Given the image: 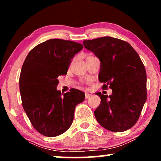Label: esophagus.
I'll list each match as a JSON object with an SVG mask.
<instances>
[{
	"mask_svg": "<svg viewBox=\"0 0 161 161\" xmlns=\"http://www.w3.org/2000/svg\"><path fill=\"white\" fill-rule=\"evenodd\" d=\"M92 96V95L90 94H87V93H86L85 94V99H89V97H90Z\"/></svg>",
	"mask_w": 161,
	"mask_h": 161,
	"instance_id": "esophagus-1",
	"label": "esophagus"
}]
</instances>
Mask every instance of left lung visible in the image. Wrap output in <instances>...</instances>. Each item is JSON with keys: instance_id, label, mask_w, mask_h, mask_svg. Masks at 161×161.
<instances>
[{"instance_id": "obj_1", "label": "left lung", "mask_w": 161, "mask_h": 161, "mask_svg": "<svg viewBox=\"0 0 161 161\" xmlns=\"http://www.w3.org/2000/svg\"><path fill=\"white\" fill-rule=\"evenodd\" d=\"M84 47L100 60L99 80L103 88L112 89L109 96L96 93L101 103L94 111L99 124L113 132L133 126L146 102L145 67L129 43L111 37L83 41Z\"/></svg>"}]
</instances>
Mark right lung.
Masks as SVG:
<instances>
[{
	"instance_id": "obj_1",
	"label": "right lung",
	"mask_w": 161,
	"mask_h": 161,
	"mask_svg": "<svg viewBox=\"0 0 161 161\" xmlns=\"http://www.w3.org/2000/svg\"><path fill=\"white\" fill-rule=\"evenodd\" d=\"M82 48L70 40L50 39L35 47L24 61L19 80L23 107L35 129L47 137L68 130L76 106L85 98L78 89L64 94L57 89L58 77L67 75L72 59Z\"/></svg>"
}]
</instances>
